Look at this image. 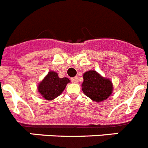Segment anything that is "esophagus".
Returning <instances> with one entry per match:
<instances>
[{"label": "esophagus", "instance_id": "34e87169", "mask_svg": "<svg viewBox=\"0 0 148 148\" xmlns=\"http://www.w3.org/2000/svg\"><path fill=\"white\" fill-rule=\"evenodd\" d=\"M71 81H72V82H73V83H77V82H78V78H77V77L72 78Z\"/></svg>", "mask_w": 148, "mask_h": 148}]
</instances>
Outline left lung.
<instances>
[{
	"mask_svg": "<svg viewBox=\"0 0 148 148\" xmlns=\"http://www.w3.org/2000/svg\"><path fill=\"white\" fill-rule=\"evenodd\" d=\"M82 91L87 97L95 102L106 100L113 93V83L109 78L101 76L93 70L85 72L83 75Z\"/></svg>",
	"mask_w": 148,
	"mask_h": 148,
	"instance_id": "obj_1",
	"label": "left lung"
}]
</instances>
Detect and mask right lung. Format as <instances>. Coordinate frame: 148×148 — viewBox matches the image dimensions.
Masks as SVG:
<instances>
[{"instance_id":"obj_1","label":"right lung","mask_w":148,"mask_h":148,"mask_svg":"<svg viewBox=\"0 0 148 148\" xmlns=\"http://www.w3.org/2000/svg\"><path fill=\"white\" fill-rule=\"evenodd\" d=\"M70 81L67 78H59L58 73L49 71L38 85V91L44 99L52 101L59 96Z\"/></svg>"}]
</instances>
